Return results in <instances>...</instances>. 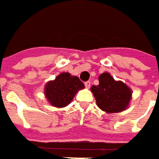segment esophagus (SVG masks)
I'll return each instance as SVG.
<instances>
[{"label": "esophagus", "mask_w": 159, "mask_h": 159, "mask_svg": "<svg viewBox=\"0 0 159 159\" xmlns=\"http://www.w3.org/2000/svg\"><path fill=\"white\" fill-rule=\"evenodd\" d=\"M84 85H85V87H86V88H90L91 83H90L89 81H87V82H85V83H84Z\"/></svg>", "instance_id": "esophagus-1"}]
</instances>
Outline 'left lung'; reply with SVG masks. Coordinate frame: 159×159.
<instances>
[{
	"instance_id": "8db88e82",
	"label": "left lung",
	"mask_w": 159,
	"mask_h": 159,
	"mask_svg": "<svg viewBox=\"0 0 159 159\" xmlns=\"http://www.w3.org/2000/svg\"><path fill=\"white\" fill-rule=\"evenodd\" d=\"M98 81V85L91 87L98 107L107 113L125 111L132 98L131 88L121 81H115L109 73L101 74Z\"/></svg>"
}]
</instances>
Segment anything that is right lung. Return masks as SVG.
<instances>
[{
  "label": "right lung",
  "instance_id": "right-lung-1",
  "mask_svg": "<svg viewBox=\"0 0 159 159\" xmlns=\"http://www.w3.org/2000/svg\"><path fill=\"white\" fill-rule=\"evenodd\" d=\"M84 88V84L77 76H73L69 73H61L55 80L47 83L44 93L52 106L63 108L69 105L75 94Z\"/></svg>",
  "mask_w": 159,
  "mask_h": 159
}]
</instances>
